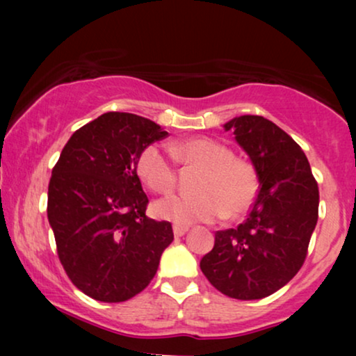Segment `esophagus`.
Wrapping results in <instances>:
<instances>
[{"label":"esophagus","instance_id":"34e87169","mask_svg":"<svg viewBox=\"0 0 356 356\" xmlns=\"http://www.w3.org/2000/svg\"><path fill=\"white\" fill-rule=\"evenodd\" d=\"M186 232H188V227H184V225H173L175 236H183Z\"/></svg>","mask_w":356,"mask_h":356}]
</instances>
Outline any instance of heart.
Returning a JSON list of instances; mask_svg holds the SVG:
<instances>
[{
    "mask_svg": "<svg viewBox=\"0 0 356 356\" xmlns=\"http://www.w3.org/2000/svg\"><path fill=\"white\" fill-rule=\"evenodd\" d=\"M170 152L149 145L140 152L136 173L155 194H170L177 184L173 159L202 168L196 194L165 197L155 202V216L179 225L240 217L254 202L257 173L250 160L235 157L227 144L212 138H194L170 144Z\"/></svg>",
    "mask_w": 356,
    "mask_h": 356,
    "instance_id": "heart-1",
    "label": "heart"
}]
</instances>
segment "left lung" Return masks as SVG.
<instances>
[{
  "mask_svg": "<svg viewBox=\"0 0 356 356\" xmlns=\"http://www.w3.org/2000/svg\"><path fill=\"white\" fill-rule=\"evenodd\" d=\"M223 128L250 155L259 191L245 222L216 233L201 270L230 298H266L303 266L318 223V183L300 145L264 116H238Z\"/></svg>",
  "mask_w": 356,
  "mask_h": 356,
  "instance_id": "obj_1",
  "label": "left lung"
}]
</instances>
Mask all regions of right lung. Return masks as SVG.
Returning a JSON list of instances; mask_svg holds the SVG:
<instances>
[{
    "label": "right lung",
    "mask_w": 356,
    "mask_h": 356,
    "mask_svg": "<svg viewBox=\"0 0 356 356\" xmlns=\"http://www.w3.org/2000/svg\"><path fill=\"white\" fill-rule=\"evenodd\" d=\"M167 134L143 116L108 111L77 129L53 167L47 216L58 257L97 301L140 293L173 241L172 223L145 216L149 199L136 173L140 152Z\"/></svg>",
    "instance_id": "add662e5"
}]
</instances>
